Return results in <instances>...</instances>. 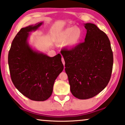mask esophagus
Listing matches in <instances>:
<instances>
[{
    "label": "esophagus",
    "mask_w": 125,
    "mask_h": 125,
    "mask_svg": "<svg viewBox=\"0 0 125 125\" xmlns=\"http://www.w3.org/2000/svg\"><path fill=\"white\" fill-rule=\"evenodd\" d=\"M61 60H62V64H63V65H65V61H64V58L62 57V59H61Z\"/></svg>",
    "instance_id": "34e87169"
}]
</instances>
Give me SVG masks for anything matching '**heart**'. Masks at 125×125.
<instances>
[{"instance_id": "1", "label": "heart", "mask_w": 125, "mask_h": 125, "mask_svg": "<svg viewBox=\"0 0 125 125\" xmlns=\"http://www.w3.org/2000/svg\"><path fill=\"white\" fill-rule=\"evenodd\" d=\"M83 36L82 29L77 26L66 27L61 31L57 36L56 43L58 45H64L69 48H74L79 44Z\"/></svg>"}]
</instances>
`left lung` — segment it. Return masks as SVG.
<instances>
[{"label":"left lung","mask_w":125,"mask_h":125,"mask_svg":"<svg viewBox=\"0 0 125 125\" xmlns=\"http://www.w3.org/2000/svg\"><path fill=\"white\" fill-rule=\"evenodd\" d=\"M84 42L72 49L61 51L65 60L72 95L79 99L96 96L106 88L111 77L113 54L107 35L95 24H84Z\"/></svg>","instance_id":"1"}]
</instances>
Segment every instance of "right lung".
<instances>
[{"mask_svg":"<svg viewBox=\"0 0 125 125\" xmlns=\"http://www.w3.org/2000/svg\"><path fill=\"white\" fill-rule=\"evenodd\" d=\"M42 25L43 22L21 29L13 40L8 56L14 85L24 96L35 101H44L51 96L55 80L64 69L60 54L51 57L29 45L30 33Z\"/></svg>","mask_w":125,"mask_h":125,"instance_id":"1","label":"right lung"}]
</instances>
